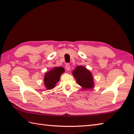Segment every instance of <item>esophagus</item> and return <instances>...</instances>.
Listing matches in <instances>:
<instances>
[{
  "instance_id": "1",
  "label": "esophagus",
  "mask_w": 134,
  "mask_h": 134,
  "mask_svg": "<svg viewBox=\"0 0 134 134\" xmlns=\"http://www.w3.org/2000/svg\"><path fill=\"white\" fill-rule=\"evenodd\" d=\"M65 68H66V69H67L68 71L70 70V64L67 63L66 64H65Z\"/></svg>"
}]
</instances>
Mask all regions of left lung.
Wrapping results in <instances>:
<instances>
[{"mask_svg":"<svg viewBox=\"0 0 134 134\" xmlns=\"http://www.w3.org/2000/svg\"><path fill=\"white\" fill-rule=\"evenodd\" d=\"M73 76L76 82L84 89H90L94 87V81L92 74L86 68L82 65L76 67L72 71Z\"/></svg>","mask_w":134,"mask_h":134,"instance_id":"left-lung-1","label":"left lung"}]
</instances>
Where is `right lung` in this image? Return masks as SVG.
<instances>
[{"mask_svg":"<svg viewBox=\"0 0 134 134\" xmlns=\"http://www.w3.org/2000/svg\"><path fill=\"white\" fill-rule=\"evenodd\" d=\"M63 67H55L45 74L44 81L46 88L48 90L52 89L60 80L61 75L64 72Z\"/></svg>","mask_w":134,"mask_h":134,"instance_id":"1","label":"right lung"}]
</instances>
